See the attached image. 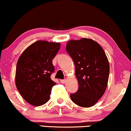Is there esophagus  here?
Listing matches in <instances>:
<instances>
[{"instance_id": "obj_1", "label": "esophagus", "mask_w": 131, "mask_h": 131, "mask_svg": "<svg viewBox=\"0 0 131 131\" xmlns=\"http://www.w3.org/2000/svg\"><path fill=\"white\" fill-rule=\"evenodd\" d=\"M60 82H61V83H65L66 82H67V80H61Z\"/></svg>"}]
</instances>
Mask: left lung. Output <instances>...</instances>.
<instances>
[{
    "label": "left lung",
    "instance_id": "8db88e82",
    "mask_svg": "<svg viewBox=\"0 0 131 131\" xmlns=\"http://www.w3.org/2000/svg\"><path fill=\"white\" fill-rule=\"evenodd\" d=\"M66 49L73 60L78 90L70 98L82 107L94 105L105 93L110 67L105 51L93 39L70 40Z\"/></svg>",
    "mask_w": 131,
    "mask_h": 131
}]
</instances>
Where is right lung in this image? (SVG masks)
Returning a JSON list of instances; mask_svg holds the SVG:
<instances>
[{
    "mask_svg": "<svg viewBox=\"0 0 131 131\" xmlns=\"http://www.w3.org/2000/svg\"><path fill=\"white\" fill-rule=\"evenodd\" d=\"M60 48V42L38 41L19 57L16 87L23 99L32 105H42L49 100L52 87L56 84L51 79L54 70L52 61Z\"/></svg>",
    "mask_w": 131,
    "mask_h": 131,
    "instance_id": "add662e5",
    "label": "right lung"
}]
</instances>
